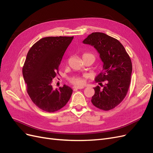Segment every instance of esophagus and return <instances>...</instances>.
Listing matches in <instances>:
<instances>
[{"instance_id":"34e87169","label":"esophagus","mask_w":153,"mask_h":153,"mask_svg":"<svg viewBox=\"0 0 153 153\" xmlns=\"http://www.w3.org/2000/svg\"><path fill=\"white\" fill-rule=\"evenodd\" d=\"M83 88H84V87L83 86H73V90H75V91H76L78 89H83Z\"/></svg>"}]
</instances>
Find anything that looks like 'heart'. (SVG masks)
Wrapping results in <instances>:
<instances>
[{
	"label": "heart",
	"instance_id": "obj_1",
	"mask_svg": "<svg viewBox=\"0 0 153 153\" xmlns=\"http://www.w3.org/2000/svg\"><path fill=\"white\" fill-rule=\"evenodd\" d=\"M85 54H89V53H85ZM69 82L72 83V84L74 85H79V86L82 85L83 84H84V80H83V78L80 76H73V77L69 78Z\"/></svg>",
	"mask_w": 153,
	"mask_h": 153
}]
</instances>
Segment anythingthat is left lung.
Wrapping results in <instances>:
<instances>
[{
    "instance_id": "left-lung-1",
    "label": "left lung",
    "mask_w": 153,
    "mask_h": 153,
    "mask_svg": "<svg viewBox=\"0 0 153 153\" xmlns=\"http://www.w3.org/2000/svg\"><path fill=\"white\" fill-rule=\"evenodd\" d=\"M83 43L94 47L103 62L102 71L95 78L102 88L98 85L94 88L91 102L101 110L112 109L126 96L132 73L131 59L117 39L102 32H92Z\"/></svg>"
}]
</instances>
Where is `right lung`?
<instances>
[{
	"mask_svg": "<svg viewBox=\"0 0 153 153\" xmlns=\"http://www.w3.org/2000/svg\"><path fill=\"white\" fill-rule=\"evenodd\" d=\"M73 37H46L32 45L27 53L22 73L27 91L38 108L48 112L62 108L70 99L73 90L64 85L53 89L52 80Z\"/></svg>",
	"mask_w": 153,
	"mask_h": 153,
	"instance_id": "obj_1",
	"label": "right lung"
}]
</instances>
